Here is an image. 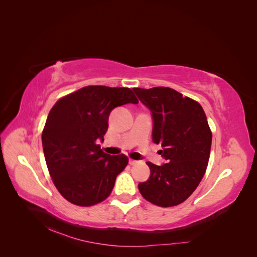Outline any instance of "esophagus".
Returning <instances> with one entry per match:
<instances>
[{
    "label": "esophagus",
    "mask_w": 257,
    "mask_h": 257,
    "mask_svg": "<svg viewBox=\"0 0 257 257\" xmlns=\"http://www.w3.org/2000/svg\"><path fill=\"white\" fill-rule=\"evenodd\" d=\"M128 163H130V165H135V164H137V163H139V161H136V160H134V159H128Z\"/></svg>",
    "instance_id": "esophagus-1"
}]
</instances>
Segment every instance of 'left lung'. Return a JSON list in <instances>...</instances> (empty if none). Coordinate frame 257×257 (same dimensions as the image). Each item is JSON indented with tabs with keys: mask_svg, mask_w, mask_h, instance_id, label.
<instances>
[{
	"mask_svg": "<svg viewBox=\"0 0 257 257\" xmlns=\"http://www.w3.org/2000/svg\"><path fill=\"white\" fill-rule=\"evenodd\" d=\"M152 112V141L161 144L162 166L147 162L150 177L138 184L143 197L160 207L183 203L196 190L208 166L212 133L203 107L174 89L134 88Z\"/></svg>",
	"mask_w": 257,
	"mask_h": 257,
	"instance_id": "1",
	"label": "left lung"
}]
</instances>
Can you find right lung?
Returning <instances> with one entry per match:
<instances>
[{"mask_svg":"<svg viewBox=\"0 0 257 257\" xmlns=\"http://www.w3.org/2000/svg\"><path fill=\"white\" fill-rule=\"evenodd\" d=\"M128 103H138L130 88L88 85L51 108L42 134L44 155L54 185L69 203L90 207L110 195L128 159L106 154L97 141H104L110 111Z\"/></svg>","mask_w":257,"mask_h":257,"instance_id":"right-lung-1","label":"right lung"}]
</instances>
